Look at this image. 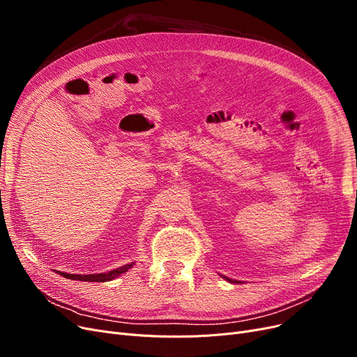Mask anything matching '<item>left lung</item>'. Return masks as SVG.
Segmentation results:
<instances>
[{
  "instance_id": "left-lung-1",
  "label": "left lung",
  "mask_w": 357,
  "mask_h": 357,
  "mask_svg": "<svg viewBox=\"0 0 357 357\" xmlns=\"http://www.w3.org/2000/svg\"><path fill=\"white\" fill-rule=\"evenodd\" d=\"M221 278H224V279H226L227 280V282H231V284H238L240 282V280H236V279H231V278H227V276H224V275H220Z\"/></svg>"
}]
</instances>
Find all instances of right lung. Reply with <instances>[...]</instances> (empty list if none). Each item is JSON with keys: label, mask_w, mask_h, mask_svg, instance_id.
Returning a JSON list of instances; mask_svg holds the SVG:
<instances>
[{"label": "right lung", "mask_w": 357, "mask_h": 357, "mask_svg": "<svg viewBox=\"0 0 357 357\" xmlns=\"http://www.w3.org/2000/svg\"><path fill=\"white\" fill-rule=\"evenodd\" d=\"M133 265H135V261H131V264H127L124 266H120L114 271H109L105 273H91V275H75V273H66V272H58V273L68 279H73V280H85V282H107V280H112V279L119 278L120 275L127 272L130 268H133Z\"/></svg>", "instance_id": "right-lung-1"}]
</instances>
